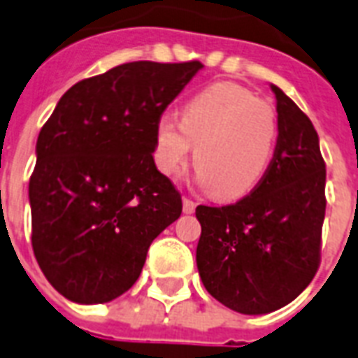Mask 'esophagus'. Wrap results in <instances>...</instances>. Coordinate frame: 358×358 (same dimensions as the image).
Segmentation results:
<instances>
[{"label": "esophagus", "instance_id": "esophagus-1", "mask_svg": "<svg viewBox=\"0 0 358 358\" xmlns=\"http://www.w3.org/2000/svg\"><path fill=\"white\" fill-rule=\"evenodd\" d=\"M195 208H196V204L191 201V199H184V213H187V215H189V213L195 212Z\"/></svg>", "mask_w": 358, "mask_h": 358}]
</instances>
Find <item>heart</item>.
Instances as JSON below:
<instances>
[{"instance_id": "1", "label": "heart", "mask_w": 358, "mask_h": 358, "mask_svg": "<svg viewBox=\"0 0 358 358\" xmlns=\"http://www.w3.org/2000/svg\"><path fill=\"white\" fill-rule=\"evenodd\" d=\"M277 117L267 102L236 83H215L189 98L180 122L163 117L156 126V163L163 174L178 173L193 145L199 180L221 201L255 189L271 167Z\"/></svg>"}]
</instances>
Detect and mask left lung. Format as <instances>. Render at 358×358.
Listing matches in <instances>:
<instances>
[{"mask_svg":"<svg viewBox=\"0 0 358 358\" xmlns=\"http://www.w3.org/2000/svg\"><path fill=\"white\" fill-rule=\"evenodd\" d=\"M278 137L271 167L232 206L196 208V267L208 294L239 314L282 308L320 266L325 162L310 119L271 83Z\"/></svg>","mask_w":358,"mask_h":358,"instance_id":"obj_1","label":"left lung"}]
</instances>
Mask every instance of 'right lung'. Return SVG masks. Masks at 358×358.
<instances>
[{"mask_svg": "<svg viewBox=\"0 0 358 358\" xmlns=\"http://www.w3.org/2000/svg\"><path fill=\"white\" fill-rule=\"evenodd\" d=\"M202 70L135 61L70 87L42 126L29 180L31 241L48 282L100 305L139 278L148 247L182 213L154 163L156 126Z\"/></svg>", "mask_w": 358, "mask_h": 358, "instance_id": "1", "label": "right lung"}]
</instances>
